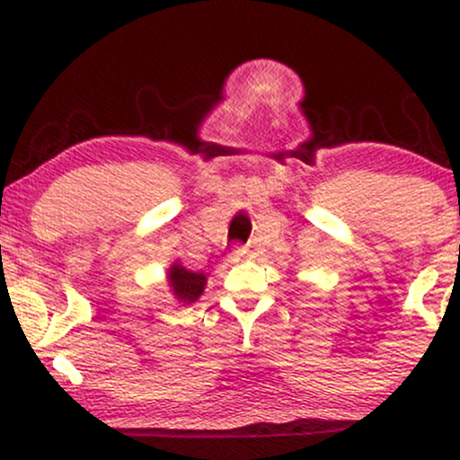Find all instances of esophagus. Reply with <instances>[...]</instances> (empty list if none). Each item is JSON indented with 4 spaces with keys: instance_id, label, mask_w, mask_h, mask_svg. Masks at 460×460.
<instances>
[{
    "instance_id": "34e87169",
    "label": "esophagus",
    "mask_w": 460,
    "mask_h": 460,
    "mask_svg": "<svg viewBox=\"0 0 460 460\" xmlns=\"http://www.w3.org/2000/svg\"><path fill=\"white\" fill-rule=\"evenodd\" d=\"M248 254V248H244V246H235L234 251H231V254H229V259L234 263H237V261H242V259H244Z\"/></svg>"
}]
</instances>
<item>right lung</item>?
<instances>
[{"instance_id":"obj_1","label":"right lung","mask_w":460,"mask_h":460,"mask_svg":"<svg viewBox=\"0 0 460 460\" xmlns=\"http://www.w3.org/2000/svg\"><path fill=\"white\" fill-rule=\"evenodd\" d=\"M206 283L208 279L203 272H192V270H186L180 263H173L169 268V287L181 304L197 302L203 289H206Z\"/></svg>"}]
</instances>
